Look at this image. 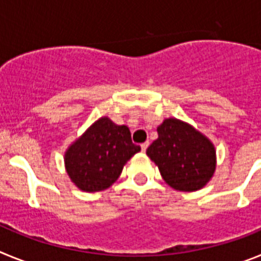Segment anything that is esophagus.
Wrapping results in <instances>:
<instances>
[{
	"mask_svg": "<svg viewBox=\"0 0 261 261\" xmlns=\"http://www.w3.org/2000/svg\"><path fill=\"white\" fill-rule=\"evenodd\" d=\"M147 146H149V141L144 142V144H141V150L145 151L147 149Z\"/></svg>",
	"mask_w": 261,
	"mask_h": 261,
	"instance_id": "34e87169",
	"label": "esophagus"
}]
</instances>
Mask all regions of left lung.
I'll return each instance as SVG.
<instances>
[{"label": "left lung", "mask_w": 261, "mask_h": 261, "mask_svg": "<svg viewBox=\"0 0 261 261\" xmlns=\"http://www.w3.org/2000/svg\"><path fill=\"white\" fill-rule=\"evenodd\" d=\"M158 138L146 154L174 190L192 192L205 186L216 170V150L208 138L177 119L156 128Z\"/></svg>", "instance_id": "left-lung-1"}]
</instances>
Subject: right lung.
<instances>
[{"label": "right lung", "instance_id": "obj_1", "mask_svg": "<svg viewBox=\"0 0 261 261\" xmlns=\"http://www.w3.org/2000/svg\"><path fill=\"white\" fill-rule=\"evenodd\" d=\"M140 150L128 126L102 117L68 149L66 172L80 190L98 192L112 186L126 161Z\"/></svg>", "mask_w": 261, "mask_h": 261}]
</instances>
